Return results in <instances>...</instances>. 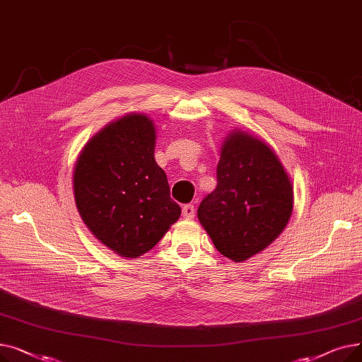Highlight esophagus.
Returning a JSON list of instances; mask_svg holds the SVG:
<instances>
[{
  "label": "esophagus",
  "instance_id": "esophagus-1",
  "mask_svg": "<svg viewBox=\"0 0 362 362\" xmlns=\"http://www.w3.org/2000/svg\"><path fill=\"white\" fill-rule=\"evenodd\" d=\"M182 214H183V217L185 218H194V216H195V206L192 205V204H186V205H183V208H182Z\"/></svg>",
  "mask_w": 362,
  "mask_h": 362
}]
</instances>
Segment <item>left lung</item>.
Returning a JSON list of instances; mask_svg holds the SVG:
<instances>
[{"label":"left lung","mask_w":362,"mask_h":362,"mask_svg":"<svg viewBox=\"0 0 362 362\" xmlns=\"http://www.w3.org/2000/svg\"><path fill=\"white\" fill-rule=\"evenodd\" d=\"M293 210V186L274 151L242 130L226 138L217 187L198 208V220L217 251L240 262L283 232Z\"/></svg>","instance_id":"obj_1"}]
</instances>
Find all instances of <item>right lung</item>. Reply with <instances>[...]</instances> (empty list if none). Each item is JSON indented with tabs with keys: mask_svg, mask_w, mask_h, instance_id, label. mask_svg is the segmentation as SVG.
<instances>
[{
	"mask_svg": "<svg viewBox=\"0 0 362 362\" xmlns=\"http://www.w3.org/2000/svg\"><path fill=\"white\" fill-rule=\"evenodd\" d=\"M156 138L148 116L127 114L98 132L74 165V201L82 220L120 257L138 258L154 248L182 213L156 163Z\"/></svg>",
	"mask_w": 362,
	"mask_h": 362,
	"instance_id": "1",
	"label": "right lung"
}]
</instances>
